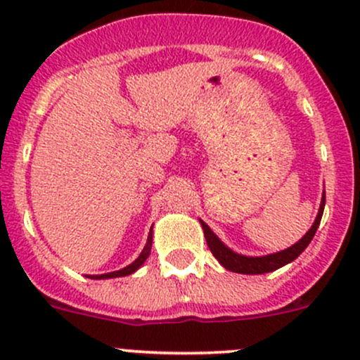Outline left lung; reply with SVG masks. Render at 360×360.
Returning a JSON list of instances; mask_svg holds the SVG:
<instances>
[{
	"label": "left lung",
	"instance_id": "8db88e82",
	"mask_svg": "<svg viewBox=\"0 0 360 360\" xmlns=\"http://www.w3.org/2000/svg\"><path fill=\"white\" fill-rule=\"evenodd\" d=\"M324 205H326V193L322 195L321 209H319L317 219H315L314 226L308 230V233L304 235L300 242H296V244L291 245L289 249L281 250V252H275V254H270V256H261V257H248V256H242V254L233 252V250L228 249L226 245H224L223 242L214 235V231L210 230L203 221H200V223H202L203 235H205V240H207V245H209L210 252H212V256L216 257V259L219 261L226 270L235 271V274H244V275H261V274H268V271H274L277 270V268L284 266V264L291 263V261L296 259V257L308 248V244H310L311 238H314L315 231H317L319 224H321Z\"/></svg>",
	"mask_w": 360,
	"mask_h": 360
}]
</instances>
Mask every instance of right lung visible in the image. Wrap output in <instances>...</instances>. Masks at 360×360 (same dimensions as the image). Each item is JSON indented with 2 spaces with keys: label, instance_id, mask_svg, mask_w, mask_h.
Listing matches in <instances>:
<instances>
[{
  "label": "right lung",
  "instance_id": "right-lung-1",
  "mask_svg": "<svg viewBox=\"0 0 360 360\" xmlns=\"http://www.w3.org/2000/svg\"><path fill=\"white\" fill-rule=\"evenodd\" d=\"M151 242H153V237H151V231H150V235H148V242H146V245H144L143 252L139 254V257H137V259L134 261L132 264H129V266L122 268V270H118V271H111V274L96 275V277H92V278H115V277H125V275L134 274V271H136L137 268H139L141 264L144 263V261H146V257L150 256V252H151Z\"/></svg>",
  "mask_w": 360,
  "mask_h": 360
}]
</instances>
